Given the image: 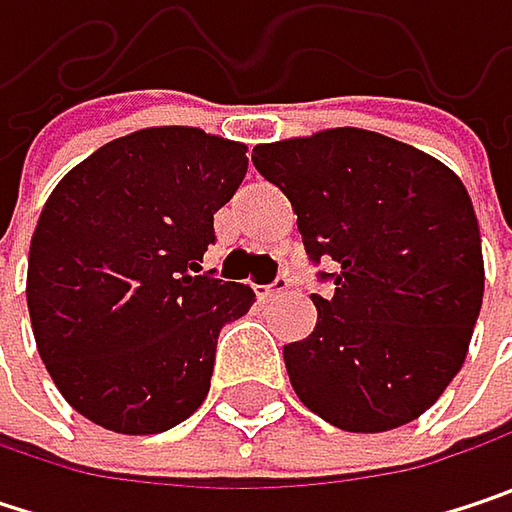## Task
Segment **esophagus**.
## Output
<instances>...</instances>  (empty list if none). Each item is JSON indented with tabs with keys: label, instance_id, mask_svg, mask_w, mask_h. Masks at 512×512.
I'll list each match as a JSON object with an SVG mask.
<instances>
[{
	"label": "esophagus",
	"instance_id": "34e87169",
	"mask_svg": "<svg viewBox=\"0 0 512 512\" xmlns=\"http://www.w3.org/2000/svg\"><path fill=\"white\" fill-rule=\"evenodd\" d=\"M284 290H287V278H275L272 287H263V290H260V299H275V296H281Z\"/></svg>",
	"mask_w": 512,
	"mask_h": 512
}]
</instances>
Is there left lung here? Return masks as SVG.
<instances>
[{
  "instance_id": "8db88e82",
  "label": "left lung",
  "mask_w": 512,
  "mask_h": 512,
  "mask_svg": "<svg viewBox=\"0 0 512 512\" xmlns=\"http://www.w3.org/2000/svg\"><path fill=\"white\" fill-rule=\"evenodd\" d=\"M332 293L317 326L284 347L299 400L347 433L424 415L460 373L483 302L480 228L462 180L436 156L338 127L257 145Z\"/></svg>"
}]
</instances>
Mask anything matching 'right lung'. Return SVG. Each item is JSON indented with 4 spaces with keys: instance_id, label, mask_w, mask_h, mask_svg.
Segmentation results:
<instances>
[{
    "instance_id": "right-lung-1",
    "label": "right lung",
    "mask_w": 512,
    "mask_h": 512,
    "mask_svg": "<svg viewBox=\"0 0 512 512\" xmlns=\"http://www.w3.org/2000/svg\"><path fill=\"white\" fill-rule=\"evenodd\" d=\"M249 168L246 145L198 127L121 136L70 168L29 249L38 353L88 421L151 436L207 397L216 341L255 293L201 275L213 213Z\"/></svg>"
}]
</instances>
